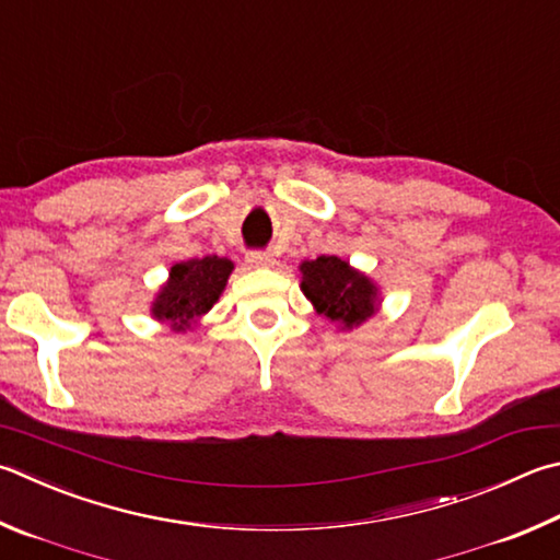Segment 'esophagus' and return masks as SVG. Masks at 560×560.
<instances>
[{
  "instance_id": "esophagus-1",
  "label": "esophagus",
  "mask_w": 560,
  "mask_h": 560,
  "mask_svg": "<svg viewBox=\"0 0 560 560\" xmlns=\"http://www.w3.org/2000/svg\"><path fill=\"white\" fill-rule=\"evenodd\" d=\"M247 264L254 269H267L273 264V257L269 252H247Z\"/></svg>"
}]
</instances>
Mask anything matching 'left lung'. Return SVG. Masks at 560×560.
<instances>
[{
	"mask_svg": "<svg viewBox=\"0 0 560 560\" xmlns=\"http://www.w3.org/2000/svg\"><path fill=\"white\" fill-rule=\"evenodd\" d=\"M301 291L315 313L338 323L340 328H358L372 318L380 306L377 287L340 257H318L301 264Z\"/></svg>",
	"mask_w": 560,
	"mask_h": 560,
	"instance_id": "obj_1",
	"label": "left lung"
}]
</instances>
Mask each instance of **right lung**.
I'll return each mask as SVG.
<instances>
[{
    "label": "right lung",
    "mask_w": 560,
    "mask_h": 560,
    "mask_svg": "<svg viewBox=\"0 0 560 560\" xmlns=\"http://www.w3.org/2000/svg\"><path fill=\"white\" fill-rule=\"evenodd\" d=\"M232 269L235 264L215 254L174 264L168 281L151 303V315L161 323H168L174 330L190 328L225 291Z\"/></svg>",
    "instance_id": "obj_1"
}]
</instances>
